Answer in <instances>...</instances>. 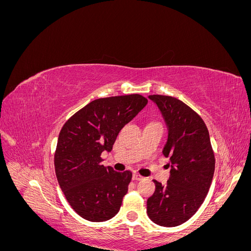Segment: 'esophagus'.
Wrapping results in <instances>:
<instances>
[{
	"mask_svg": "<svg viewBox=\"0 0 251 251\" xmlns=\"http://www.w3.org/2000/svg\"><path fill=\"white\" fill-rule=\"evenodd\" d=\"M133 180H142L143 179V177L142 176H140V175L139 174H133Z\"/></svg>",
	"mask_w": 251,
	"mask_h": 251,
	"instance_id": "esophagus-1",
	"label": "esophagus"
}]
</instances>
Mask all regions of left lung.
<instances>
[{"mask_svg": "<svg viewBox=\"0 0 251 251\" xmlns=\"http://www.w3.org/2000/svg\"><path fill=\"white\" fill-rule=\"evenodd\" d=\"M169 127L163 155L172 163L165 185L153 180L156 189L147 203L155 224L175 227L191 219L206 198L215 172V154L207 126L198 113L177 98L150 95Z\"/></svg>", "mask_w": 251, "mask_h": 251, "instance_id": "obj_1", "label": "left lung"}]
</instances>
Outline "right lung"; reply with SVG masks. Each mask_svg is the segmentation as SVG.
I'll list each match as a JSON object with an SVG mask.
<instances>
[{"mask_svg": "<svg viewBox=\"0 0 251 251\" xmlns=\"http://www.w3.org/2000/svg\"><path fill=\"white\" fill-rule=\"evenodd\" d=\"M140 94L98 98L66 121L54 153L58 184L70 206L91 222H103L119 211L132 173L101 164L118 133L147 105Z\"/></svg>", "mask_w": 251, "mask_h": 251, "instance_id": "1", "label": "right lung"}]
</instances>
